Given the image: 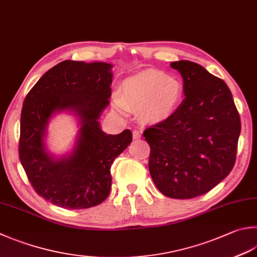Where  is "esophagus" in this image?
<instances>
[{
  "label": "esophagus",
  "mask_w": 257,
  "mask_h": 257,
  "mask_svg": "<svg viewBox=\"0 0 257 257\" xmlns=\"http://www.w3.org/2000/svg\"><path fill=\"white\" fill-rule=\"evenodd\" d=\"M141 135H142L141 131H139V130H134V131H133V139H134V140L140 139V138H141Z\"/></svg>",
  "instance_id": "obj_1"
}]
</instances>
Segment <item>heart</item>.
I'll list each match as a JSON object with an SVG mask.
<instances>
[{"label": "heart", "mask_w": 257, "mask_h": 257, "mask_svg": "<svg viewBox=\"0 0 257 257\" xmlns=\"http://www.w3.org/2000/svg\"><path fill=\"white\" fill-rule=\"evenodd\" d=\"M182 93L178 79L161 71L148 70L125 80L120 95H115L114 104L119 112L126 108L143 109L147 117L158 120L174 112Z\"/></svg>", "instance_id": "heart-1"}]
</instances>
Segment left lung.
Wrapping results in <instances>:
<instances>
[{
  "mask_svg": "<svg viewBox=\"0 0 257 257\" xmlns=\"http://www.w3.org/2000/svg\"><path fill=\"white\" fill-rule=\"evenodd\" d=\"M171 67L183 78L185 99L174 112L144 131L149 170L164 196L190 199L228 176L236 161L240 118L228 86L196 62Z\"/></svg>",
  "mask_w": 257,
  "mask_h": 257,
  "instance_id": "left-lung-1",
  "label": "left lung"
}]
</instances>
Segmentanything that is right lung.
I'll use <instances>...</instances> for the list:
<instances>
[{
  "label": "right lung",
  "mask_w": 257,
  "mask_h": 257,
  "mask_svg": "<svg viewBox=\"0 0 257 257\" xmlns=\"http://www.w3.org/2000/svg\"><path fill=\"white\" fill-rule=\"evenodd\" d=\"M112 65L65 60L52 67L23 101L19 158L39 196L66 209L101 204L110 191V167L130 143L132 133H104L98 118L108 105ZM72 110L82 127L69 157L53 159L43 143L46 124L55 111Z\"/></svg>",
  "instance_id": "obj_1"
}]
</instances>
